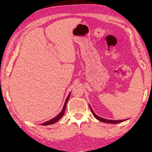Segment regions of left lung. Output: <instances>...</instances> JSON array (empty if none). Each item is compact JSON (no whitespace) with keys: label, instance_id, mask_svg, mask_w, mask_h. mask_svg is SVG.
Here are the masks:
<instances>
[{"label":"left lung","instance_id":"left-lung-1","mask_svg":"<svg viewBox=\"0 0 152 152\" xmlns=\"http://www.w3.org/2000/svg\"><path fill=\"white\" fill-rule=\"evenodd\" d=\"M90 109H91V112H92L93 115H94V117H95V118H96V119H98V120H99L100 121L103 122H106V123H112V124H117V123H119V122H123V121H126V120H120V121L108 120V119H104V118H102V117H99L98 115H96L94 113V112L93 111V110H92V109L91 108L90 106Z\"/></svg>","mask_w":152,"mask_h":152}]
</instances>
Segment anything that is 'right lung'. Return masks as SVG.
I'll return each instance as SVG.
<instances>
[{"instance_id": "add662e5", "label": "right lung", "mask_w": 152, "mask_h": 152, "mask_svg": "<svg viewBox=\"0 0 152 152\" xmlns=\"http://www.w3.org/2000/svg\"><path fill=\"white\" fill-rule=\"evenodd\" d=\"M70 94H69V95H68V96L67 97V99L66 100V102H65V104H64V107L63 109L62 110V111L60 112L59 114H58L56 117H54V118H53L52 119H50V121H48L45 122H44V123L42 124L41 125L42 126H47V125H50V124H54L56 123V122H57L58 120H59L61 117L63 116V115L64 114V112H65V110H66V105H67V101L68 100H69V96H70Z\"/></svg>"}]
</instances>
